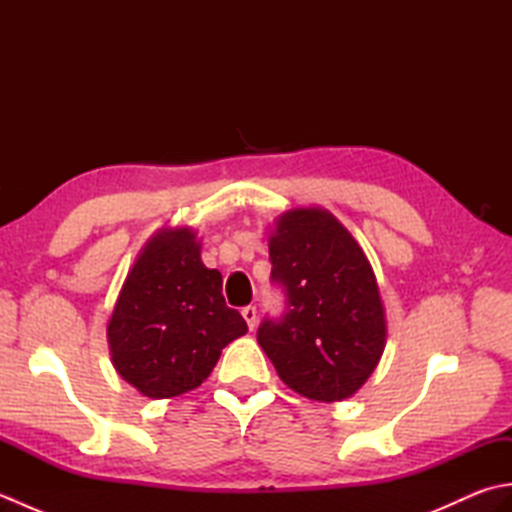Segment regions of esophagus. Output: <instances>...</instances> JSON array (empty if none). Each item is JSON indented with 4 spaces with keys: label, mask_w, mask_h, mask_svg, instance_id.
Returning a JSON list of instances; mask_svg holds the SVG:
<instances>
[{
    "label": "esophagus",
    "mask_w": 512,
    "mask_h": 512,
    "mask_svg": "<svg viewBox=\"0 0 512 512\" xmlns=\"http://www.w3.org/2000/svg\"><path fill=\"white\" fill-rule=\"evenodd\" d=\"M242 317L246 319L248 328H250V330H255V325H257V308H255V306H246V308H242Z\"/></svg>",
    "instance_id": "obj_1"
}]
</instances>
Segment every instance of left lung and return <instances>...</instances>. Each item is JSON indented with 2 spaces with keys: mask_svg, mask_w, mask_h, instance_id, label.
<instances>
[{
  "mask_svg": "<svg viewBox=\"0 0 512 512\" xmlns=\"http://www.w3.org/2000/svg\"><path fill=\"white\" fill-rule=\"evenodd\" d=\"M268 248L270 281L286 301L279 317L259 323L257 343L297 394L352 396L385 347V310L365 253L321 209L286 213Z\"/></svg>",
  "mask_w": 512,
  "mask_h": 512,
  "instance_id": "left-lung-1",
  "label": "left lung"
}]
</instances>
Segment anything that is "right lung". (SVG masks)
<instances>
[{"label":"right lung","instance_id":"1","mask_svg":"<svg viewBox=\"0 0 512 512\" xmlns=\"http://www.w3.org/2000/svg\"><path fill=\"white\" fill-rule=\"evenodd\" d=\"M228 308L222 275L200 262L189 228L158 233L118 295L107 325L116 372L140 394L173 398L211 374L224 347L246 334Z\"/></svg>","mask_w":512,"mask_h":512}]
</instances>
